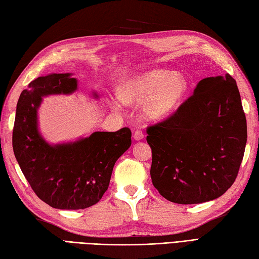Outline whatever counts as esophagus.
I'll return each instance as SVG.
<instances>
[{"mask_svg":"<svg viewBox=\"0 0 259 259\" xmlns=\"http://www.w3.org/2000/svg\"><path fill=\"white\" fill-rule=\"evenodd\" d=\"M133 137H134L135 141H141V139L144 138V133L142 131H135L134 135H133Z\"/></svg>","mask_w":259,"mask_h":259,"instance_id":"1","label":"esophagus"}]
</instances>
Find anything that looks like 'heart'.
Instances as JSON below:
<instances>
[{
    "label": "heart",
    "mask_w": 259,
    "mask_h": 259,
    "mask_svg": "<svg viewBox=\"0 0 259 259\" xmlns=\"http://www.w3.org/2000/svg\"><path fill=\"white\" fill-rule=\"evenodd\" d=\"M187 92L188 81L183 74L157 68L124 80L117 95L125 104L141 103L142 114L147 120L160 121L180 107Z\"/></svg>",
    "instance_id": "heart-1"
}]
</instances>
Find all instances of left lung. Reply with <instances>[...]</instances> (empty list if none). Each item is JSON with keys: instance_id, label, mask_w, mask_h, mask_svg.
Returning <instances> with one entry per match:
<instances>
[{"instance_id": "left-lung-1", "label": "left lung", "mask_w": 259, "mask_h": 259, "mask_svg": "<svg viewBox=\"0 0 259 259\" xmlns=\"http://www.w3.org/2000/svg\"><path fill=\"white\" fill-rule=\"evenodd\" d=\"M147 134L160 195L182 205L220 197L234 183L247 141L236 81L229 74L201 79L177 112Z\"/></svg>"}]
</instances>
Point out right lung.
Listing matches in <instances>:
<instances>
[{
    "instance_id": "1",
    "label": "right lung",
    "mask_w": 259,
    "mask_h": 259,
    "mask_svg": "<svg viewBox=\"0 0 259 259\" xmlns=\"http://www.w3.org/2000/svg\"><path fill=\"white\" fill-rule=\"evenodd\" d=\"M77 89L72 73H52L32 80L19 96L13 130L14 155L28 183L41 200L63 210L97 204L108 190L116 160L132 144L128 127L95 132L68 143L46 141L38 124L42 98L72 95ZM93 96L99 98L95 92Z\"/></svg>"
}]
</instances>
